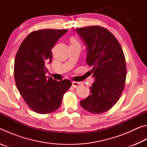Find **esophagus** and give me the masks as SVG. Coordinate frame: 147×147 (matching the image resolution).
Wrapping results in <instances>:
<instances>
[{
	"instance_id": "1",
	"label": "esophagus",
	"mask_w": 147,
	"mask_h": 147,
	"mask_svg": "<svg viewBox=\"0 0 147 147\" xmlns=\"http://www.w3.org/2000/svg\"><path fill=\"white\" fill-rule=\"evenodd\" d=\"M82 86V84L80 82H73L72 83V86H73L74 88H78V87H80Z\"/></svg>"
}]
</instances>
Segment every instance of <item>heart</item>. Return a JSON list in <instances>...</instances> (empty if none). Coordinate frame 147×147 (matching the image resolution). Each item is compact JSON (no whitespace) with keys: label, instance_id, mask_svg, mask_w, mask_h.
<instances>
[{"label":"heart","instance_id":"b5f03b06","mask_svg":"<svg viewBox=\"0 0 147 147\" xmlns=\"http://www.w3.org/2000/svg\"><path fill=\"white\" fill-rule=\"evenodd\" d=\"M71 43H72V44H78V41H77L76 39H73L71 40Z\"/></svg>","mask_w":147,"mask_h":147}]
</instances>
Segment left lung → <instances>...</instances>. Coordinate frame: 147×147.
Segmentation results:
<instances>
[{"mask_svg": "<svg viewBox=\"0 0 147 147\" xmlns=\"http://www.w3.org/2000/svg\"><path fill=\"white\" fill-rule=\"evenodd\" d=\"M86 47L87 64L94 78L88 97L80 101L92 113L108 111L123 93L126 76L125 58L120 44L108 30L99 26L76 28Z\"/></svg>", "mask_w": 147, "mask_h": 147, "instance_id": "left-lung-1", "label": "left lung"}]
</instances>
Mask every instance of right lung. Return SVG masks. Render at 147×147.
Instances as JSON below:
<instances>
[{
    "label": "right lung",
    "instance_id": "obj_1",
    "mask_svg": "<svg viewBox=\"0 0 147 147\" xmlns=\"http://www.w3.org/2000/svg\"><path fill=\"white\" fill-rule=\"evenodd\" d=\"M67 30H39L31 32L22 42L14 63L17 89L35 112L47 114L60 106L64 93L72 83L58 82L45 76L47 64L52 62L51 50Z\"/></svg>",
    "mask_w": 147,
    "mask_h": 147
}]
</instances>
